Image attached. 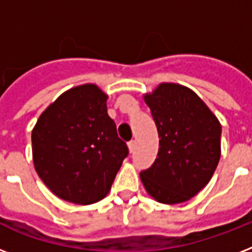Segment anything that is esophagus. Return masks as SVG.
Masks as SVG:
<instances>
[{
	"instance_id": "1",
	"label": "esophagus",
	"mask_w": 252,
	"mask_h": 252,
	"mask_svg": "<svg viewBox=\"0 0 252 252\" xmlns=\"http://www.w3.org/2000/svg\"><path fill=\"white\" fill-rule=\"evenodd\" d=\"M134 149H136V141H129L128 142V150H129V153H133Z\"/></svg>"
}]
</instances>
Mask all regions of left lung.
<instances>
[{
  "label": "left lung",
  "mask_w": 252,
  "mask_h": 252,
  "mask_svg": "<svg viewBox=\"0 0 252 252\" xmlns=\"http://www.w3.org/2000/svg\"><path fill=\"white\" fill-rule=\"evenodd\" d=\"M157 126L156 161L140 178L148 195L162 204H180L197 195L221 157V124L191 89L163 82L144 94Z\"/></svg>",
  "instance_id": "1"
}]
</instances>
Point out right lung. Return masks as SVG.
Here are the masks:
<instances>
[{
  "mask_svg": "<svg viewBox=\"0 0 252 252\" xmlns=\"http://www.w3.org/2000/svg\"><path fill=\"white\" fill-rule=\"evenodd\" d=\"M95 84L72 87L49 104L31 133L33 167L60 199L80 205L104 199L128 156Z\"/></svg>",
  "mask_w": 252,
  "mask_h": 252,
  "instance_id": "1",
  "label": "right lung"
}]
</instances>
